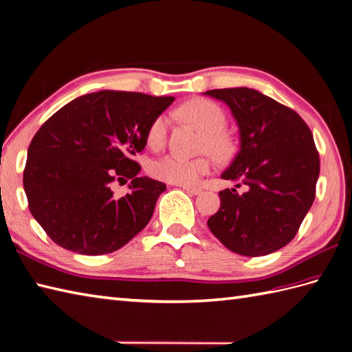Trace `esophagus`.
<instances>
[{
  "label": "esophagus",
  "mask_w": 352,
  "mask_h": 352,
  "mask_svg": "<svg viewBox=\"0 0 352 352\" xmlns=\"http://www.w3.org/2000/svg\"><path fill=\"white\" fill-rule=\"evenodd\" d=\"M182 190L192 195H199L201 192V188H195V186H182Z\"/></svg>",
  "instance_id": "1"
}]
</instances>
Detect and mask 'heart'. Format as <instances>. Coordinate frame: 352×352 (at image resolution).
Wrapping results in <instances>:
<instances>
[{"mask_svg": "<svg viewBox=\"0 0 352 352\" xmlns=\"http://www.w3.org/2000/svg\"><path fill=\"white\" fill-rule=\"evenodd\" d=\"M179 118L194 124L204 133L201 149L208 151L218 160H226L231 152V142L224 130L227 118L217 102L206 98H194L186 101L176 110ZM168 131V119L160 115L153 119L148 130V143L152 148H161L166 143ZM212 168L209 158L185 160L175 155H167L151 162L149 173L162 182L173 185H195L208 175Z\"/></svg>", "mask_w": 352, "mask_h": 352, "instance_id": "heart-1", "label": "heart"}]
</instances>
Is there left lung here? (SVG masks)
Returning <instances> with one entry per match:
<instances>
[{"label":"left lung","mask_w":352,"mask_h":352,"mask_svg":"<svg viewBox=\"0 0 352 352\" xmlns=\"http://www.w3.org/2000/svg\"><path fill=\"white\" fill-rule=\"evenodd\" d=\"M203 94L226 102L239 126L241 146L221 177L248 186L242 194L234 188L219 192L221 208L208 227L236 254L275 252L293 241L315 199L320 157L314 135L294 110L256 89Z\"/></svg>","instance_id":"1"}]
</instances>
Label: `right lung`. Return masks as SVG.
<instances>
[{
  "label": "right lung",
  "instance_id": "obj_1",
  "mask_svg": "<svg viewBox=\"0 0 352 352\" xmlns=\"http://www.w3.org/2000/svg\"><path fill=\"white\" fill-rule=\"evenodd\" d=\"M173 97L140 92L85 94L41 125L28 148L23 188L32 217L64 250L83 255L118 251L148 226L166 185L137 176L133 155ZM131 178L115 197L111 182Z\"/></svg>",
  "mask_w": 352,
  "mask_h": 352
}]
</instances>
